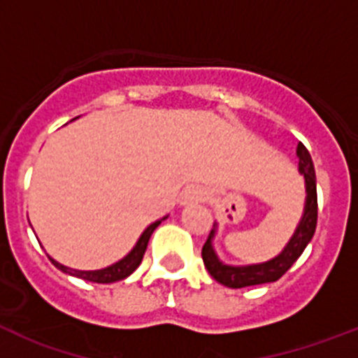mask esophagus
Wrapping results in <instances>:
<instances>
[{
  "mask_svg": "<svg viewBox=\"0 0 358 358\" xmlns=\"http://www.w3.org/2000/svg\"><path fill=\"white\" fill-rule=\"evenodd\" d=\"M202 197H204V194L199 188L188 189V194H186V201H202Z\"/></svg>",
  "mask_w": 358,
  "mask_h": 358,
  "instance_id": "1",
  "label": "esophagus"
}]
</instances>
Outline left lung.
Instances as JSON below:
<instances>
[{
	"mask_svg": "<svg viewBox=\"0 0 358 358\" xmlns=\"http://www.w3.org/2000/svg\"><path fill=\"white\" fill-rule=\"evenodd\" d=\"M297 157H299V172L303 173L306 182V202L305 213H303L301 222L297 226L296 233L292 235L287 248L281 251L273 260L258 265H248V267H231L218 260L211 245V238L215 235V229H211L206 243L202 245V262L206 265L208 273L218 283L229 287V289H243V287L262 285V283H271L278 281L283 274L294 265V262L301 256L308 242L312 240L317 226V188H315V170L312 157L303 143L297 145Z\"/></svg>",
	"mask_w": 358,
	"mask_h": 358,
	"instance_id": "1",
	"label": "left lung"
}]
</instances>
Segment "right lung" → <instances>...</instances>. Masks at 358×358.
<instances>
[{
	"label": "right lung",
	"mask_w": 358,
	"mask_h": 358,
	"mask_svg": "<svg viewBox=\"0 0 358 358\" xmlns=\"http://www.w3.org/2000/svg\"><path fill=\"white\" fill-rule=\"evenodd\" d=\"M159 224H161V220L150 224V226L143 231V235L140 236V240H138V243L134 245V249H132V251L129 252V255L125 256L123 260L116 262V264L110 265V267L100 268V271H75V268H69V267H64V265H61V264H57V262L52 260V258H50V260H52V264L55 265L57 268H61L62 273L71 274V276L82 278V280H85V281H93V283H115V281L125 280L127 276H131L136 268L140 267L141 260H143L145 251H147L148 240H150L152 233H154V229H156Z\"/></svg>",
	"instance_id": "right-lung-1"
}]
</instances>
